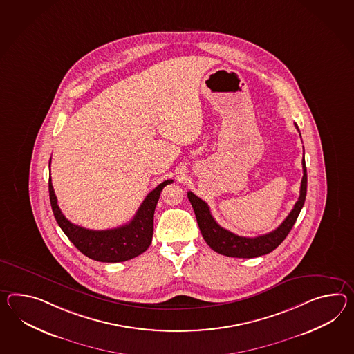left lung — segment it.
I'll use <instances>...</instances> for the list:
<instances>
[{
  "label": "left lung",
  "instance_id": "8db88e82",
  "mask_svg": "<svg viewBox=\"0 0 354 354\" xmlns=\"http://www.w3.org/2000/svg\"><path fill=\"white\" fill-rule=\"evenodd\" d=\"M295 128L298 129L297 124H295ZM302 165L303 178L302 183H301V194H299L298 201L295 202L293 209L290 211L289 215L286 216V218L280 224V226L276 227L275 230H272L271 233L254 236V238L239 236V235L221 227L216 223L214 216L211 215L207 203L197 197L194 193L188 192V199H189L192 207L194 209L199 230L208 245L220 254H224L227 257H236V259L259 257V256L268 254L270 252L275 250L276 247H279L281 244V241L286 238V235L292 230V227L295 224L299 212L302 209L303 205H304V201H306L307 167H306V161H304V153H303Z\"/></svg>",
  "mask_w": 354,
  "mask_h": 354
}]
</instances>
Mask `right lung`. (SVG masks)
<instances>
[{"mask_svg":"<svg viewBox=\"0 0 354 354\" xmlns=\"http://www.w3.org/2000/svg\"><path fill=\"white\" fill-rule=\"evenodd\" d=\"M171 183L173 180H165L148 193L137 214L128 224L109 230H89L71 224L57 205L51 176L48 179V190L52 211L57 224L84 256L100 262H124L137 257L149 247L153 235L156 205L162 189Z\"/></svg>","mask_w":354,"mask_h":354,"instance_id":"add662e5","label":"right lung"}]
</instances>
